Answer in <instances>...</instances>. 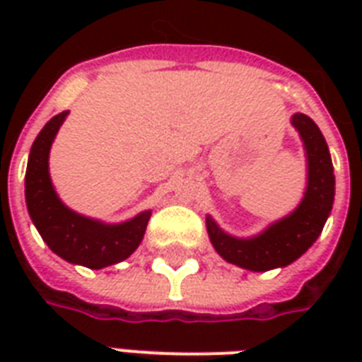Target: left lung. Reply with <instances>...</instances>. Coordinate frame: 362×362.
<instances>
[{
  "instance_id": "left-lung-1",
  "label": "left lung",
  "mask_w": 362,
  "mask_h": 362,
  "mask_svg": "<svg viewBox=\"0 0 362 362\" xmlns=\"http://www.w3.org/2000/svg\"><path fill=\"white\" fill-rule=\"evenodd\" d=\"M293 127L304 142L308 161V184L297 209L274 221L261 235L237 238L221 231L212 218H206V229L212 246L227 263L253 272L287 267L297 261L323 231L334 201V173L325 136L306 115H293Z\"/></svg>"
}]
</instances>
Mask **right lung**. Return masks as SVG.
<instances>
[{
  "label": "right lung",
  "mask_w": 362,
  "mask_h": 362,
  "mask_svg": "<svg viewBox=\"0 0 362 362\" xmlns=\"http://www.w3.org/2000/svg\"><path fill=\"white\" fill-rule=\"evenodd\" d=\"M67 115L64 110L54 116L31 144L25 169V204L33 226L56 255L88 269H105L135 252L152 212L144 210L124 223H103L76 214L59 201L48 173V156Z\"/></svg>",
  "instance_id": "right-lung-1"
}]
</instances>
